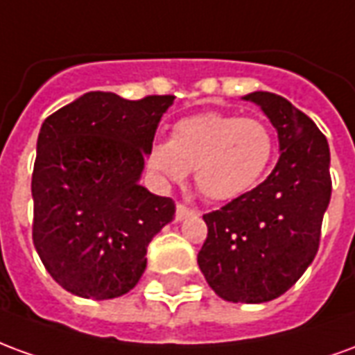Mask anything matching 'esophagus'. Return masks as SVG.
<instances>
[{
	"label": "esophagus",
	"mask_w": 355,
	"mask_h": 355,
	"mask_svg": "<svg viewBox=\"0 0 355 355\" xmlns=\"http://www.w3.org/2000/svg\"><path fill=\"white\" fill-rule=\"evenodd\" d=\"M198 213H200L198 209L186 207L184 203H178L177 205V220H184V218H188V216L198 215Z\"/></svg>",
	"instance_id": "esophagus-1"
}]
</instances>
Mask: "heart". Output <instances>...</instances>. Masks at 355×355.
Returning <instances> with one entry per match:
<instances>
[{"mask_svg": "<svg viewBox=\"0 0 355 355\" xmlns=\"http://www.w3.org/2000/svg\"><path fill=\"white\" fill-rule=\"evenodd\" d=\"M275 139L261 119L224 112H201L178 119L169 142L155 144L148 165L167 180H182L196 169L205 198H239L261 182L272 165Z\"/></svg>", "mask_w": 355, "mask_h": 355, "instance_id": "obj_1", "label": "heart"}]
</instances>
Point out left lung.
Returning a JSON list of instances; mask_svg holds the SVG:
<instances>
[{
    "instance_id": "obj_1",
    "label": "left lung",
    "mask_w": 355,
    "mask_h": 355,
    "mask_svg": "<svg viewBox=\"0 0 355 355\" xmlns=\"http://www.w3.org/2000/svg\"><path fill=\"white\" fill-rule=\"evenodd\" d=\"M245 101L270 117L282 155L262 184L203 215L198 264L220 298L259 304L289 291L320 249L331 154L325 135L283 96L257 91Z\"/></svg>"
}]
</instances>
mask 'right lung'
<instances>
[{
    "label": "right lung",
    "mask_w": 355,
    "mask_h": 355,
    "mask_svg": "<svg viewBox=\"0 0 355 355\" xmlns=\"http://www.w3.org/2000/svg\"><path fill=\"white\" fill-rule=\"evenodd\" d=\"M173 101V94L125 101L91 91L43 121L32 173V239L51 277L78 297L129 293L146 268L148 243L175 218V201L139 184Z\"/></svg>",
    "instance_id": "add662e5"
}]
</instances>
